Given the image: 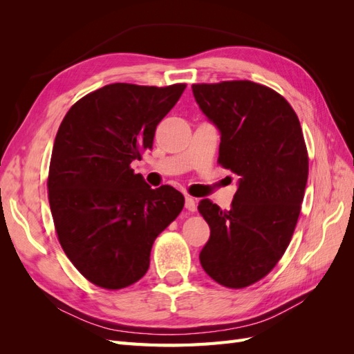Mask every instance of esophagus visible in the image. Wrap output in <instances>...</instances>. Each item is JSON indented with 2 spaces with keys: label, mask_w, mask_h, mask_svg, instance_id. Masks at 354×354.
I'll list each match as a JSON object with an SVG mask.
<instances>
[{
  "label": "esophagus",
  "mask_w": 354,
  "mask_h": 354,
  "mask_svg": "<svg viewBox=\"0 0 354 354\" xmlns=\"http://www.w3.org/2000/svg\"><path fill=\"white\" fill-rule=\"evenodd\" d=\"M185 207L187 211H196V201L192 198V196H186V202H185Z\"/></svg>",
  "instance_id": "34e87169"
}]
</instances>
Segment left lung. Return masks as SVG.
<instances>
[{
  "label": "left lung",
  "mask_w": 354,
  "mask_h": 354,
  "mask_svg": "<svg viewBox=\"0 0 354 354\" xmlns=\"http://www.w3.org/2000/svg\"><path fill=\"white\" fill-rule=\"evenodd\" d=\"M220 131L218 162L238 176L230 209L198 205L211 229L199 260L217 283L245 288L269 273L291 242L308 177L298 116L279 93L251 81L192 85Z\"/></svg>",
  "instance_id": "left-lung-1"
}]
</instances>
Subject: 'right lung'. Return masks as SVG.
Masks as SVG:
<instances>
[{
	"label": "right lung",
	"mask_w": 354,
	"mask_h": 354,
	"mask_svg": "<svg viewBox=\"0 0 354 354\" xmlns=\"http://www.w3.org/2000/svg\"><path fill=\"white\" fill-rule=\"evenodd\" d=\"M185 88L104 85L75 103L59 127L47 181L53 221L68 259L100 288L142 279L156 236L185 207L178 190L152 189L130 167L152 149L156 125Z\"/></svg>",
	"instance_id": "right-lung-1"
}]
</instances>
